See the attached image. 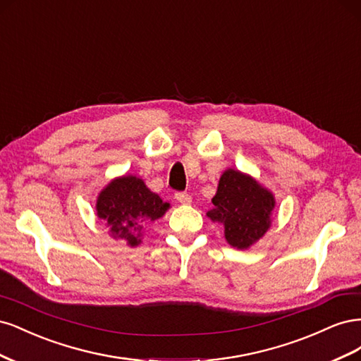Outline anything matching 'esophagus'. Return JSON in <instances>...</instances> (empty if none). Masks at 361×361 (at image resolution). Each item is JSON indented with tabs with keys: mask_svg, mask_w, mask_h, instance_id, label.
Returning <instances> with one entry per match:
<instances>
[{
	"mask_svg": "<svg viewBox=\"0 0 361 361\" xmlns=\"http://www.w3.org/2000/svg\"><path fill=\"white\" fill-rule=\"evenodd\" d=\"M174 199H176V200H178L179 203H182V204H190V203H191V195H190L188 192L179 191V192L174 194Z\"/></svg>",
	"mask_w": 361,
	"mask_h": 361,
	"instance_id": "34e87169",
	"label": "esophagus"
}]
</instances>
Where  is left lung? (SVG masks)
Returning a JSON list of instances; mask_svg holds the SVG:
<instances>
[{
	"instance_id": "1",
	"label": "left lung",
	"mask_w": 361,
	"mask_h": 361,
	"mask_svg": "<svg viewBox=\"0 0 361 361\" xmlns=\"http://www.w3.org/2000/svg\"><path fill=\"white\" fill-rule=\"evenodd\" d=\"M212 204L206 215L224 224L226 241L235 248L247 250L269 228L276 199L256 179L228 169L218 182Z\"/></svg>"
}]
</instances>
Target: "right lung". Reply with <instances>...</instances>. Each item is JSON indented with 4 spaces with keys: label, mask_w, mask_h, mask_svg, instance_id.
<instances>
[{
    "label": "right lung",
    "mask_w": 361,
    "mask_h": 361,
    "mask_svg": "<svg viewBox=\"0 0 361 361\" xmlns=\"http://www.w3.org/2000/svg\"><path fill=\"white\" fill-rule=\"evenodd\" d=\"M169 207V203L146 187L143 179L130 174L113 179L96 200L97 216L110 227L111 236L125 239L130 247L141 243L145 227L161 218Z\"/></svg>",
    "instance_id": "1"
}]
</instances>
